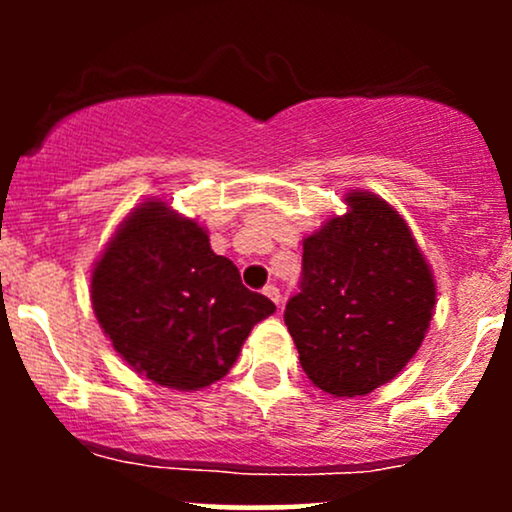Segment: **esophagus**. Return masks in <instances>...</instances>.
I'll use <instances>...</instances> for the list:
<instances>
[{"mask_svg":"<svg viewBox=\"0 0 512 512\" xmlns=\"http://www.w3.org/2000/svg\"><path fill=\"white\" fill-rule=\"evenodd\" d=\"M264 296H267V298H269V301H274L276 305H279V303H281V291H279V289H276V286H274V284L264 286Z\"/></svg>","mask_w":512,"mask_h":512,"instance_id":"obj_1","label":"esophagus"}]
</instances>
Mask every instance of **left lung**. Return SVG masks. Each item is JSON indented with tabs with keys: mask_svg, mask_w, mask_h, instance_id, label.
<instances>
[{
	"mask_svg": "<svg viewBox=\"0 0 512 512\" xmlns=\"http://www.w3.org/2000/svg\"><path fill=\"white\" fill-rule=\"evenodd\" d=\"M344 202V216L303 240L301 291L284 322L310 383L356 397L390 383L419 351L436 281L399 211L370 192Z\"/></svg>",
	"mask_w": 512,
	"mask_h": 512,
	"instance_id": "8db88e82",
	"label": "left lung"
}]
</instances>
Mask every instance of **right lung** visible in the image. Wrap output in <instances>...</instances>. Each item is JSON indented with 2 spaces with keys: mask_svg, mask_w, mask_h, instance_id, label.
I'll list each match as a JSON object with an SVG mask.
<instances>
[{
  "mask_svg": "<svg viewBox=\"0 0 512 512\" xmlns=\"http://www.w3.org/2000/svg\"><path fill=\"white\" fill-rule=\"evenodd\" d=\"M93 313L115 351L156 385L202 390L233 368L276 305L245 289L195 219L161 199L139 204L93 264Z\"/></svg>",
  "mask_w": 512,
  "mask_h": 512,
  "instance_id": "1",
  "label": "right lung"
}]
</instances>
